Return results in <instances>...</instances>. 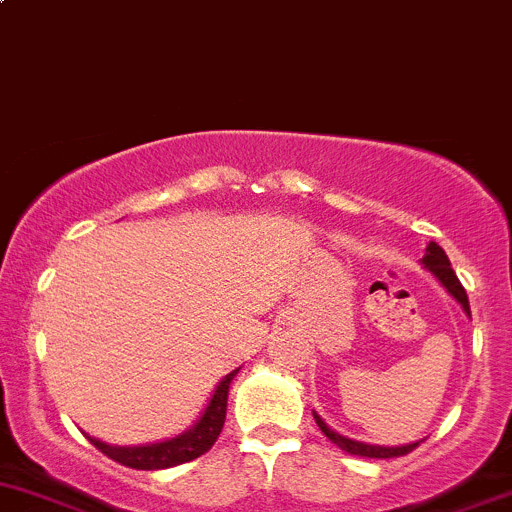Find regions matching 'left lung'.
<instances>
[{
	"label": "left lung",
	"mask_w": 512,
	"mask_h": 512,
	"mask_svg": "<svg viewBox=\"0 0 512 512\" xmlns=\"http://www.w3.org/2000/svg\"><path fill=\"white\" fill-rule=\"evenodd\" d=\"M421 265L423 270L431 272L433 277L438 280V285L446 289L448 294H451L453 299H456L458 304H461V309L466 312V317H471V304H468V294L466 289H463L461 282H458L456 272H453L451 267V260H448V255L443 252V247H438L436 242H426V250H423V257H421ZM314 414V421H317V426L322 428L324 436L329 438L332 443H337L342 451L352 453V456H364V458H396V456H406L409 451H414L418 443L423 441H414V443H404V446H376V443H366V441H356V438H349L344 436V433L334 431L332 426H329L327 421H324L322 416L317 414V411H312Z\"/></svg>",
	"instance_id": "obj_1"
}]
</instances>
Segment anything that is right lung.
<instances>
[{
	"label": "right lung",
	"mask_w": 512,
	"mask_h": 512,
	"mask_svg": "<svg viewBox=\"0 0 512 512\" xmlns=\"http://www.w3.org/2000/svg\"><path fill=\"white\" fill-rule=\"evenodd\" d=\"M237 371H240V366L218 381V386L213 389L208 404L200 411V416L195 418L193 426H188L178 436H170L153 443H138V446H113V443L101 441V438H86L94 443L98 451L106 453L108 458H113L121 466L136 468V471H163V468H173L180 466V463L193 461V458L208 453L213 448V443L218 441L220 431H223L227 414V394H230V384L237 376Z\"/></svg>",
	"instance_id": "obj_1"
}]
</instances>
